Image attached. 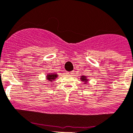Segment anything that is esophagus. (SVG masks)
Segmentation results:
<instances>
[{"label":"esophagus","instance_id":"1","mask_svg":"<svg viewBox=\"0 0 133 133\" xmlns=\"http://www.w3.org/2000/svg\"><path fill=\"white\" fill-rule=\"evenodd\" d=\"M73 73H74V71H68V72H66V74L68 75H72Z\"/></svg>","mask_w":133,"mask_h":133}]
</instances>
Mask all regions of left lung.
<instances>
[{
  "label": "left lung",
  "instance_id": "left-lung-1",
  "mask_svg": "<svg viewBox=\"0 0 133 133\" xmlns=\"http://www.w3.org/2000/svg\"><path fill=\"white\" fill-rule=\"evenodd\" d=\"M82 81H85V80H86V78H85V77H84V76H82Z\"/></svg>",
  "mask_w": 133,
  "mask_h": 133
}]
</instances>
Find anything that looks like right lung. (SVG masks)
<instances>
[{
	"label": "right lung",
	"mask_w": 133,
	"mask_h": 133,
	"mask_svg": "<svg viewBox=\"0 0 133 133\" xmlns=\"http://www.w3.org/2000/svg\"><path fill=\"white\" fill-rule=\"evenodd\" d=\"M57 77V75H48V77H47V78L48 79V80L50 81H52L53 79H55V78Z\"/></svg>",
	"instance_id": "1"
}]
</instances>
